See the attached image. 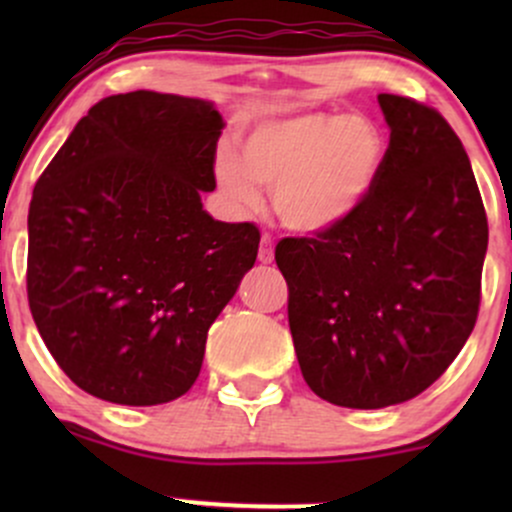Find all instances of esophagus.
<instances>
[{
    "label": "esophagus",
    "instance_id": "obj_1",
    "mask_svg": "<svg viewBox=\"0 0 512 512\" xmlns=\"http://www.w3.org/2000/svg\"><path fill=\"white\" fill-rule=\"evenodd\" d=\"M257 257H260L262 264H269L274 260V240L269 233H264L262 236V245H260V252H257Z\"/></svg>",
    "mask_w": 512,
    "mask_h": 512
}]
</instances>
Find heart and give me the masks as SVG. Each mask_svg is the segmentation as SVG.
I'll return each mask as SVG.
<instances>
[{
  "label": "heart",
  "mask_w": 512,
  "mask_h": 512,
  "mask_svg": "<svg viewBox=\"0 0 512 512\" xmlns=\"http://www.w3.org/2000/svg\"><path fill=\"white\" fill-rule=\"evenodd\" d=\"M385 137L363 115L308 113L267 122L248 134L240 158L223 149L216 180L238 211H255L257 185L272 190L274 211L291 231L320 233L349 219L373 190Z\"/></svg>",
  "instance_id": "1"
}]
</instances>
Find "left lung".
<instances>
[{
    "instance_id": "8db88e82",
    "label": "left lung",
    "mask_w": 512,
    "mask_h": 512,
    "mask_svg": "<svg viewBox=\"0 0 512 512\" xmlns=\"http://www.w3.org/2000/svg\"><path fill=\"white\" fill-rule=\"evenodd\" d=\"M383 168L349 219L284 238L298 366L317 397L351 409L402 404L460 354L481 303L489 221L467 151L436 108L380 93Z\"/></svg>"
}]
</instances>
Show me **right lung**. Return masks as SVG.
<instances>
[{
  "label": "right lung",
  "instance_id": "1",
  "mask_svg": "<svg viewBox=\"0 0 512 512\" xmlns=\"http://www.w3.org/2000/svg\"><path fill=\"white\" fill-rule=\"evenodd\" d=\"M221 129L199 98L117 93L76 122L35 182L28 305L88 395L151 407L195 385L211 322L260 245L255 223L202 209Z\"/></svg>",
  "mask_w": 512,
  "mask_h": 512
}]
</instances>
